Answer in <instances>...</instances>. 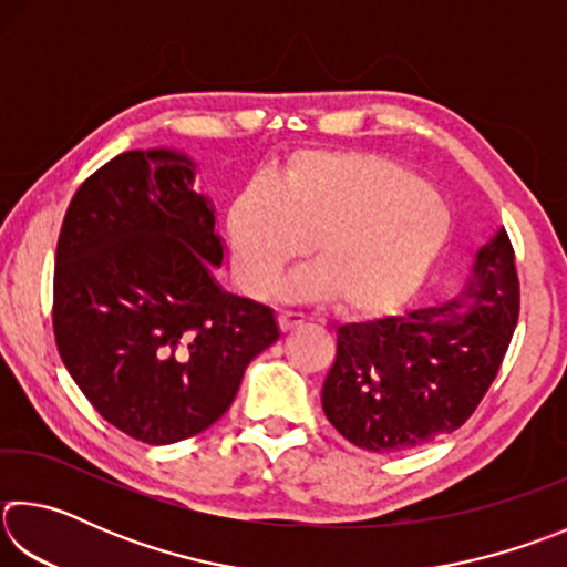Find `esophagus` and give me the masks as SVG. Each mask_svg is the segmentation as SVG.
Here are the masks:
<instances>
[{"label": "esophagus", "instance_id": "obj_1", "mask_svg": "<svg viewBox=\"0 0 567 567\" xmlns=\"http://www.w3.org/2000/svg\"><path fill=\"white\" fill-rule=\"evenodd\" d=\"M277 322H280V330L282 332H290V330H295V328H300V324H305L307 322V318L302 312H280L277 315Z\"/></svg>", "mask_w": 567, "mask_h": 567}]
</instances>
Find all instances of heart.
<instances>
[{
  "label": "heart",
  "mask_w": 567,
  "mask_h": 567,
  "mask_svg": "<svg viewBox=\"0 0 567 567\" xmlns=\"http://www.w3.org/2000/svg\"><path fill=\"white\" fill-rule=\"evenodd\" d=\"M450 217L433 189L398 162L368 152L310 150L277 182L255 179L227 207V237L239 285L270 295L287 267L297 300L338 297L352 315L398 310L443 249Z\"/></svg>",
  "instance_id": "1"
}]
</instances>
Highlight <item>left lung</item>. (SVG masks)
<instances>
[{"instance_id": "8db88e82", "label": "left lung", "mask_w": 567, "mask_h": 567, "mask_svg": "<svg viewBox=\"0 0 567 567\" xmlns=\"http://www.w3.org/2000/svg\"><path fill=\"white\" fill-rule=\"evenodd\" d=\"M460 302L338 330L322 388L334 430L370 453H400L453 433L501 370L520 312L515 249L505 229L480 249Z\"/></svg>"}]
</instances>
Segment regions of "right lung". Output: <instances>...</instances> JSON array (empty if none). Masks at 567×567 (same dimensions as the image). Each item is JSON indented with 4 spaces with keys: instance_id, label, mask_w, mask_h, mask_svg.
I'll return each mask as SVG.
<instances>
[{
    "instance_id": "obj_1",
    "label": "right lung",
    "mask_w": 567,
    "mask_h": 567,
    "mask_svg": "<svg viewBox=\"0 0 567 567\" xmlns=\"http://www.w3.org/2000/svg\"><path fill=\"white\" fill-rule=\"evenodd\" d=\"M195 165L122 152L82 182L56 239L52 324L64 368L100 415L140 443L203 433L280 338L270 307L225 292L215 213Z\"/></svg>"
}]
</instances>
